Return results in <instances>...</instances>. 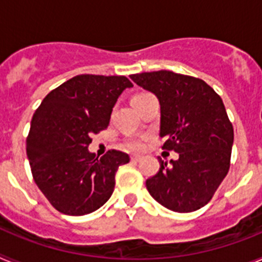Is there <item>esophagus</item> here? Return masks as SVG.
<instances>
[{"label":"esophagus","mask_w":262,"mask_h":262,"mask_svg":"<svg viewBox=\"0 0 262 262\" xmlns=\"http://www.w3.org/2000/svg\"><path fill=\"white\" fill-rule=\"evenodd\" d=\"M140 160H142V156H139V155H133L131 156V161H134V163H138Z\"/></svg>","instance_id":"34e87169"}]
</instances>
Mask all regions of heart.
Returning a JSON list of instances; mask_svg holds the SVG:
<instances>
[{
  "instance_id": "1",
  "label": "heart",
  "mask_w": 262,
  "mask_h": 262,
  "mask_svg": "<svg viewBox=\"0 0 262 262\" xmlns=\"http://www.w3.org/2000/svg\"><path fill=\"white\" fill-rule=\"evenodd\" d=\"M148 94L149 93L135 94L133 99L139 98V97L148 96ZM124 147H126L127 149H129V151H142L143 147H144V144H143V139L142 138H128L126 142H124Z\"/></svg>"
}]
</instances>
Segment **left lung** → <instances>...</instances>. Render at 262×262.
Here are the masks:
<instances>
[{
	"instance_id": "obj_1",
	"label": "left lung",
	"mask_w": 262,
	"mask_h": 262,
	"mask_svg": "<svg viewBox=\"0 0 262 262\" xmlns=\"http://www.w3.org/2000/svg\"><path fill=\"white\" fill-rule=\"evenodd\" d=\"M160 102L163 148L178 154L145 181L147 190L166 209L191 212L210 202L228 173L233 127L223 101L201 78L170 71L129 76Z\"/></svg>"
}]
</instances>
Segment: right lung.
I'll list each match as a JSON object with an SVG mask.
<instances>
[{
	"label": "right lung",
	"instance_id": "add662e5",
	"mask_svg": "<svg viewBox=\"0 0 262 262\" xmlns=\"http://www.w3.org/2000/svg\"><path fill=\"white\" fill-rule=\"evenodd\" d=\"M131 86L124 76H75L50 92L32 115L26 140L32 177L61 214H90L114 191L115 173L128 155L111 149L98 159L88 147L92 134L108 126L118 97Z\"/></svg>",
	"mask_w": 262,
	"mask_h": 262
}]
</instances>
